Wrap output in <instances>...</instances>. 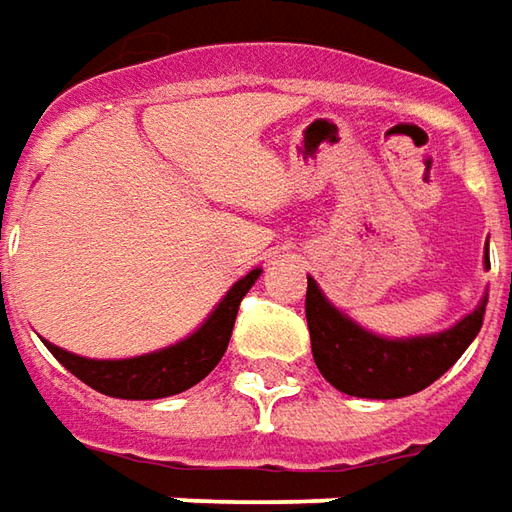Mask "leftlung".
Segmentation results:
<instances>
[{"label": "left lung", "mask_w": 512, "mask_h": 512, "mask_svg": "<svg viewBox=\"0 0 512 512\" xmlns=\"http://www.w3.org/2000/svg\"><path fill=\"white\" fill-rule=\"evenodd\" d=\"M487 267L490 250L484 247V270ZM484 307L487 293L464 319L447 330L390 339L353 322L327 299L316 279L307 276L305 316L313 362L336 390L359 399H402L430 387L459 362V356L479 336Z\"/></svg>", "instance_id": "obj_1"}]
</instances>
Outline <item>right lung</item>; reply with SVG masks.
Returning <instances> with one entry per match:
<instances>
[{
	"label": "right lung",
	"mask_w": 512,
	"mask_h": 512,
	"mask_svg": "<svg viewBox=\"0 0 512 512\" xmlns=\"http://www.w3.org/2000/svg\"><path fill=\"white\" fill-rule=\"evenodd\" d=\"M259 276H262V267L250 270L227 290L222 302L210 310V316L190 336L153 353L130 356V359H88V356L62 350L48 339L42 342L76 379H82L88 387L105 396L139 399V402L176 396L202 382L207 373L222 362L236 313H239V302L245 299L247 290L256 285Z\"/></svg>",
	"instance_id": "add662e5"
}]
</instances>
